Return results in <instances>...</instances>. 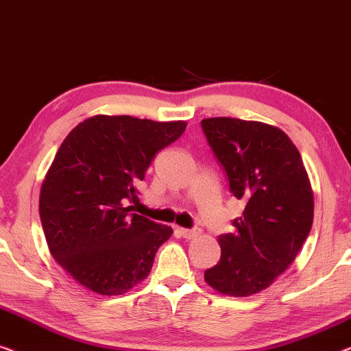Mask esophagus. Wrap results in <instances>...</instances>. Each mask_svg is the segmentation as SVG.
<instances>
[{
    "label": "esophagus",
    "instance_id": "1",
    "mask_svg": "<svg viewBox=\"0 0 351 351\" xmlns=\"http://www.w3.org/2000/svg\"><path fill=\"white\" fill-rule=\"evenodd\" d=\"M180 234L184 237V239H194V237L199 235V230H197V229H184V227H181Z\"/></svg>",
    "mask_w": 351,
    "mask_h": 351
}]
</instances>
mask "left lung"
I'll return each instance as SVG.
<instances>
[{
	"label": "left lung",
	"instance_id": "1",
	"mask_svg": "<svg viewBox=\"0 0 351 351\" xmlns=\"http://www.w3.org/2000/svg\"><path fill=\"white\" fill-rule=\"evenodd\" d=\"M229 189L245 200L234 232L219 237L221 259L205 270L219 293L245 298L274 283L298 256L313 223V192L302 157L280 128L256 121L200 122Z\"/></svg>",
	"mask_w": 351,
	"mask_h": 351
}]
</instances>
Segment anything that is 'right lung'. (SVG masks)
<instances>
[{"label":"right lung","instance_id":"right-lung-1","mask_svg":"<svg viewBox=\"0 0 351 351\" xmlns=\"http://www.w3.org/2000/svg\"><path fill=\"white\" fill-rule=\"evenodd\" d=\"M186 122L93 116L70 132L41 187L39 216L53 259L93 293L117 295L151 272L171 227L132 213L136 184Z\"/></svg>","mask_w":351,"mask_h":351}]
</instances>
